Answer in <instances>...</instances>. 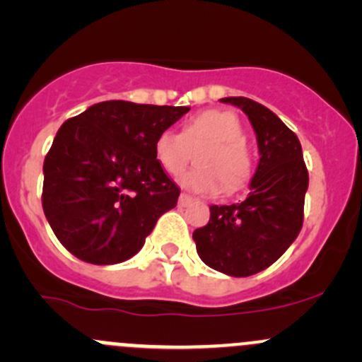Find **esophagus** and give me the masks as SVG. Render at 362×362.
<instances>
[{"label": "esophagus", "instance_id": "1", "mask_svg": "<svg viewBox=\"0 0 362 362\" xmlns=\"http://www.w3.org/2000/svg\"><path fill=\"white\" fill-rule=\"evenodd\" d=\"M191 203H192L191 196L184 194V192H182L180 198H178V204H180V206H187V204H191Z\"/></svg>", "mask_w": 362, "mask_h": 362}]
</instances>
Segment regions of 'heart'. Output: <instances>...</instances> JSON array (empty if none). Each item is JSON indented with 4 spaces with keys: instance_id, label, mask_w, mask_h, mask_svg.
<instances>
[{
    "instance_id": "obj_1",
    "label": "heart",
    "mask_w": 362,
    "mask_h": 362,
    "mask_svg": "<svg viewBox=\"0 0 362 362\" xmlns=\"http://www.w3.org/2000/svg\"><path fill=\"white\" fill-rule=\"evenodd\" d=\"M243 126L231 112L206 110L189 120L184 133L163 131L154 141V154L166 173L177 175L191 159V148L206 145L191 171L178 177V184L198 194H217L242 187L250 177V158L243 144Z\"/></svg>"
}]
</instances>
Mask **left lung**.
Masks as SVG:
<instances>
[{
    "label": "left lung",
    "instance_id": "obj_1",
    "mask_svg": "<svg viewBox=\"0 0 362 362\" xmlns=\"http://www.w3.org/2000/svg\"><path fill=\"white\" fill-rule=\"evenodd\" d=\"M242 108L257 138L259 164L242 203L211 204L210 221L192 238L202 261L229 276L272 266L298 238L308 171L298 136L269 108L249 98H222Z\"/></svg>",
    "mask_w": 362,
    "mask_h": 362
}]
</instances>
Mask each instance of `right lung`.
<instances>
[{"instance_id": "add662e5", "label": "right lung", "mask_w": 362, "mask_h": 362, "mask_svg": "<svg viewBox=\"0 0 362 362\" xmlns=\"http://www.w3.org/2000/svg\"><path fill=\"white\" fill-rule=\"evenodd\" d=\"M189 110L112 100L59 127L43 163L42 204L64 249L90 264H117L140 252L180 196L154 141Z\"/></svg>"}]
</instances>
